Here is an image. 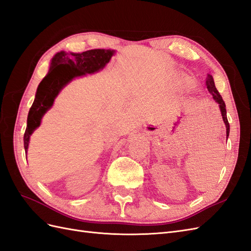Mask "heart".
<instances>
[{"label":"heart","mask_w":251,"mask_h":251,"mask_svg":"<svg viewBox=\"0 0 251 251\" xmlns=\"http://www.w3.org/2000/svg\"><path fill=\"white\" fill-rule=\"evenodd\" d=\"M182 83H184V85H190L191 79H189L188 77H184V78H182Z\"/></svg>","instance_id":"obj_1"}]
</instances>
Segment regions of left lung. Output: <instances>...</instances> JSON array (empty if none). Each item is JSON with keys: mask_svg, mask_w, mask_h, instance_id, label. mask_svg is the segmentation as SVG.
Returning a JSON list of instances; mask_svg holds the SVG:
<instances>
[{"mask_svg": "<svg viewBox=\"0 0 251 251\" xmlns=\"http://www.w3.org/2000/svg\"><path fill=\"white\" fill-rule=\"evenodd\" d=\"M205 85H207V88L209 90V92L213 96V99L218 102V105H220L221 108V112H222V117L224 120V123L226 125V130H227V138L229 136V131H230V126H229V122L227 119V112H226V105H225V102L223 100L222 95L220 94V92L217 91V89L214 85V80H213V77H212L210 74H208L207 78H205Z\"/></svg>", "mask_w": 251, "mask_h": 251, "instance_id": "obj_1", "label": "left lung"}]
</instances>
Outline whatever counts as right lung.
I'll return each mask as SVG.
<instances>
[{"label":"right lung","instance_id":"obj_1","mask_svg":"<svg viewBox=\"0 0 251 251\" xmlns=\"http://www.w3.org/2000/svg\"><path fill=\"white\" fill-rule=\"evenodd\" d=\"M114 53L111 50H90L80 54L57 53L50 62L48 75L38 86L35 100L31 105L27 126L24 133L25 152L28 149L29 137L39 127L43 114L52 107L60 90L74 77L98 72L104 68Z\"/></svg>","mask_w":251,"mask_h":251}]
</instances>
